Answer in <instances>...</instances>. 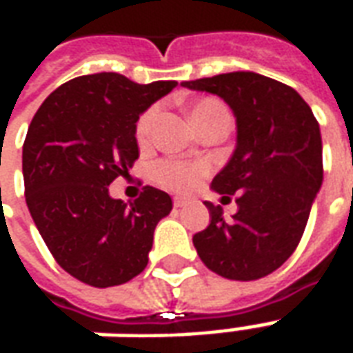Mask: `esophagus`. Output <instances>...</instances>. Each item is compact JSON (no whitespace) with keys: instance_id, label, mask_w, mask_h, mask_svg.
Segmentation results:
<instances>
[{"instance_id":"34e87169","label":"esophagus","mask_w":353,"mask_h":353,"mask_svg":"<svg viewBox=\"0 0 353 353\" xmlns=\"http://www.w3.org/2000/svg\"><path fill=\"white\" fill-rule=\"evenodd\" d=\"M189 202H191V199H189V196H174V206L176 208L187 206Z\"/></svg>"}]
</instances>
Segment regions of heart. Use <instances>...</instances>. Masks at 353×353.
<instances>
[{"label": "heart", "instance_id": "b5f03b06", "mask_svg": "<svg viewBox=\"0 0 353 353\" xmlns=\"http://www.w3.org/2000/svg\"><path fill=\"white\" fill-rule=\"evenodd\" d=\"M225 108L221 101L215 98H204V100L196 101L191 108V117L194 124H199L204 117L214 113L217 109ZM157 119V108H149L145 113L136 123V139L139 143H145L151 130H153V123ZM210 172V166L206 162H181V161H161L157 162L153 168L154 181L166 189H174V191H189L194 185L199 183L200 177L206 176Z\"/></svg>", "mask_w": 353, "mask_h": 353}]
</instances>
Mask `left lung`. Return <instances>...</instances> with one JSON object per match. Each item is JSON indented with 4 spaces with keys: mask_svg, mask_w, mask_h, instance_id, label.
I'll use <instances>...</instances> for the list:
<instances>
[{
    "mask_svg": "<svg viewBox=\"0 0 353 353\" xmlns=\"http://www.w3.org/2000/svg\"><path fill=\"white\" fill-rule=\"evenodd\" d=\"M217 94L236 117V149L214 177L223 199L236 194L238 212L204 202L210 225L192 236L202 263L229 280H259L295 252L323 181L321 134L310 105L295 88L253 72L185 81Z\"/></svg>",
    "mask_w": 353,
    "mask_h": 353,
    "instance_id": "left-lung-1",
    "label": "left lung"
}]
</instances>
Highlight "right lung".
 <instances>
[{
    "instance_id": "add662e5",
    "label": "right lung",
    "mask_w": 353,
    "mask_h": 353,
    "mask_svg": "<svg viewBox=\"0 0 353 353\" xmlns=\"http://www.w3.org/2000/svg\"><path fill=\"white\" fill-rule=\"evenodd\" d=\"M176 87L113 72L81 75L49 94L30 123L22 147L28 210L58 265L83 283L121 285L147 266L172 199L147 185L126 204L109 196V185L139 157V115Z\"/></svg>"
}]
</instances>
